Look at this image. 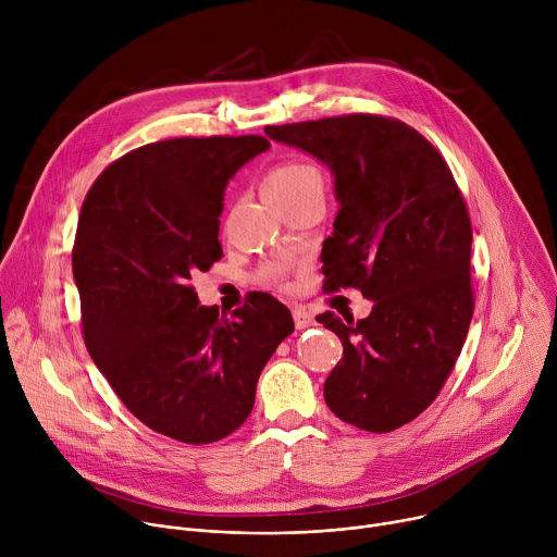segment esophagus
Returning <instances> with one entry per match:
<instances>
[{
	"instance_id": "obj_1",
	"label": "esophagus",
	"mask_w": 557,
	"mask_h": 557,
	"mask_svg": "<svg viewBox=\"0 0 557 557\" xmlns=\"http://www.w3.org/2000/svg\"><path fill=\"white\" fill-rule=\"evenodd\" d=\"M293 320H295V329H308V326H312L314 324V320H312V314L310 312H306V310H301V308H295L293 310Z\"/></svg>"
}]
</instances>
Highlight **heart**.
Here are the masks:
<instances>
[{
    "label": "heart",
    "instance_id": "heart-1",
    "mask_svg": "<svg viewBox=\"0 0 557 557\" xmlns=\"http://www.w3.org/2000/svg\"><path fill=\"white\" fill-rule=\"evenodd\" d=\"M308 194H324V178L312 165L286 163L273 170L264 181V196L271 205H284ZM282 277V264H269L262 280L275 282Z\"/></svg>",
    "mask_w": 557,
    "mask_h": 557
}]
</instances>
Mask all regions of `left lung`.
Here are the masks:
<instances>
[{
    "instance_id": "left-lung-1",
    "label": "left lung",
    "mask_w": 557,
    "mask_h": 557,
    "mask_svg": "<svg viewBox=\"0 0 557 557\" xmlns=\"http://www.w3.org/2000/svg\"><path fill=\"white\" fill-rule=\"evenodd\" d=\"M264 132L331 170L339 211L322 249L324 288L372 299L359 322L317 317L344 346L324 399L359 430L392 432L436 399L469 331L465 200L443 156L401 121L348 114Z\"/></svg>"
}]
</instances>
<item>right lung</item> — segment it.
Segmentation results:
<instances>
[{"mask_svg": "<svg viewBox=\"0 0 557 557\" xmlns=\"http://www.w3.org/2000/svg\"><path fill=\"white\" fill-rule=\"evenodd\" d=\"M269 147L262 136L138 147L99 176L78 215L72 273L88 352L138 421L181 443L240 428L260 372L295 331L271 295L220 317L189 286L222 256L228 181Z\"/></svg>", "mask_w": 557, "mask_h": 557, "instance_id": "obj_1", "label": "right lung"}]
</instances>
